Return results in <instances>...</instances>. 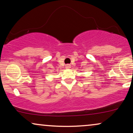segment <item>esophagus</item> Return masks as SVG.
Here are the masks:
<instances>
[{
	"label": "esophagus",
	"mask_w": 133,
	"mask_h": 133,
	"mask_svg": "<svg viewBox=\"0 0 133 133\" xmlns=\"http://www.w3.org/2000/svg\"><path fill=\"white\" fill-rule=\"evenodd\" d=\"M71 68V65L70 64H66L65 65V68L67 69H69Z\"/></svg>",
	"instance_id": "esophagus-1"
}]
</instances>
